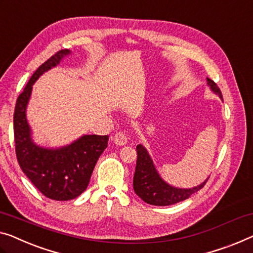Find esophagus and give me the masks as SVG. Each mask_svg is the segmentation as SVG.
Wrapping results in <instances>:
<instances>
[{
    "label": "esophagus",
    "mask_w": 253,
    "mask_h": 253,
    "mask_svg": "<svg viewBox=\"0 0 253 253\" xmlns=\"http://www.w3.org/2000/svg\"><path fill=\"white\" fill-rule=\"evenodd\" d=\"M114 142L117 145H125L128 142V136L125 131H118V133L115 134L114 136Z\"/></svg>",
    "instance_id": "obj_1"
}]
</instances>
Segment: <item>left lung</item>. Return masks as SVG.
Returning <instances> with one entry per match:
<instances>
[{
    "label": "left lung",
    "mask_w": 253,
    "mask_h": 253,
    "mask_svg": "<svg viewBox=\"0 0 253 253\" xmlns=\"http://www.w3.org/2000/svg\"><path fill=\"white\" fill-rule=\"evenodd\" d=\"M208 85L214 93L218 94L221 100L223 95L219 87L216 83L207 78ZM137 150V161L136 169H135L133 186L134 191L143 201L152 206H170L175 205L177 202L184 201L191 197L192 194L198 192L205 186L207 180H205L199 186L192 188H177L170 186L158 174L156 167H154L153 161L149 156L148 151L144 146L138 144L136 146Z\"/></svg>",
    "instance_id": "left-lung-1"
}]
</instances>
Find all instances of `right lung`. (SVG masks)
<instances>
[{
  "instance_id": "add662e5",
  "label": "right lung",
  "mask_w": 253,
  "mask_h": 253,
  "mask_svg": "<svg viewBox=\"0 0 253 253\" xmlns=\"http://www.w3.org/2000/svg\"><path fill=\"white\" fill-rule=\"evenodd\" d=\"M69 50H61L39 67L18 96L13 115V133L17 160L21 170L41 193L56 201H68L87 187L96 161L108 146V135H84L59 149L36 145L30 136L26 107L34 83L45 71L59 65Z\"/></svg>"
}]
</instances>
